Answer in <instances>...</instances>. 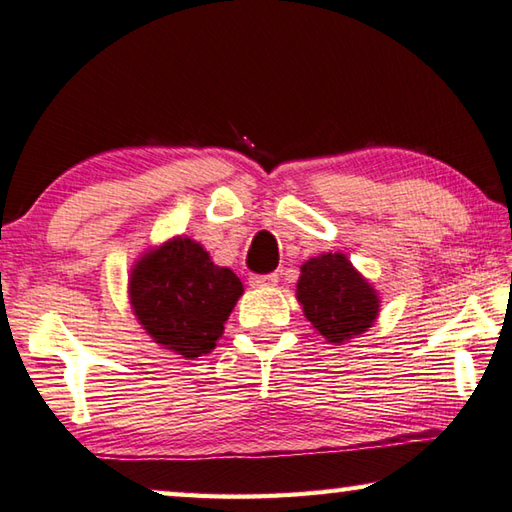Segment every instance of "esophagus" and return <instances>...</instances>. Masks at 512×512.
I'll list each match as a JSON object with an SVG mask.
<instances>
[{
  "mask_svg": "<svg viewBox=\"0 0 512 512\" xmlns=\"http://www.w3.org/2000/svg\"><path fill=\"white\" fill-rule=\"evenodd\" d=\"M275 285H278V275H275V273H269V275H253V278H250V287H255V289L275 287Z\"/></svg>",
  "mask_w": 512,
  "mask_h": 512,
  "instance_id": "esophagus-1",
  "label": "esophagus"
}]
</instances>
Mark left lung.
Instances as JSON below:
<instances>
[{"mask_svg":"<svg viewBox=\"0 0 512 512\" xmlns=\"http://www.w3.org/2000/svg\"><path fill=\"white\" fill-rule=\"evenodd\" d=\"M296 298L305 319L330 344L367 332L380 312V296L344 253H323L300 266Z\"/></svg>","mask_w":512,"mask_h":512,"instance_id":"obj_1","label":"left lung"}]
</instances>
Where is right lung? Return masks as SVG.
Listing matches in <instances>:
<instances>
[{
    "mask_svg": "<svg viewBox=\"0 0 512 512\" xmlns=\"http://www.w3.org/2000/svg\"><path fill=\"white\" fill-rule=\"evenodd\" d=\"M127 294L154 344L196 360L212 353L243 294L241 280L186 234L148 248L129 271Z\"/></svg>",
    "mask_w": 512,
    "mask_h": 512,
    "instance_id": "add662e5",
    "label": "right lung"
}]
</instances>
